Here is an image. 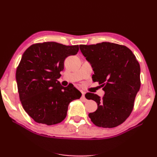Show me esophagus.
Wrapping results in <instances>:
<instances>
[{
    "instance_id": "obj_1",
    "label": "esophagus",
    "mask_w": 157,
    "mask_h": 157,
    "mask_svg": "<svg viewBox=\"0 0 157 157\" xmlns=\"http://www.w3.org/2000/svg\"><path fill=\"white\" fill-rule=\"evenodd\" d=\"M81 99L83 100V101H84V102H86V98H85V95H84V94L83 92H82V97H81Z\"/></svg>"
}]
</instances>
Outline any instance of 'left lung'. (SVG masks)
I'll list each match as a JSON object with an SVG mask.
<instances>
[{"label": "left lung", "mask_w": 157, "mask_h": 157, "mask_svg": "<svg viewBox=\"0 0 157 157\" xmlns=\"http://www.w3.org/2000/svg\"><path fill=\"white\" fill-rule=\"evenodd\" d=\"M79 48L94 71L93 81L101 84L105 92L102 98L91 93L85 95L98 104L97 110L90 113L89 118L98 127L120 125L131 114L140 89L139 62L132 50L123 45L102 42L79 45Z\"/></svg>", "instance_id": "1"}]
</instances>
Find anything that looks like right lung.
<instances>
[{
  "mask_svg": "<svg viewBox=\"0 0 157 157\" xmlns=\"http://www.w3.org/2000/svg\"><path fill=\"white\" fill-rule=\"evenodd\" d=\"M78 50V45L44 42L32 45L23 53L16 72L18 91L25 112L36 123H61L69 103L80 98L73 85L63 87L57 81L66 58Z\"/></svg>",
  "mask_w": 157,
  "mask_h": 157,
  "instance_id": "obj_1",
  "label": "right lung"
}]
</instances>
